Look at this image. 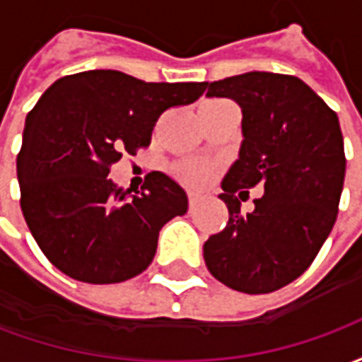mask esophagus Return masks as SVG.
<instances>
[{"label":"esophagus","mask_w":362,"mask_h":362,"mask_svg":"<svg viewBox=\"0 0 362 362\" xmlns=\"http://www.w3.org/2000/svg\"><path fill=\"white\" fill-rule=\"evenodd\" d=\"M188 202H189V209H194V207L202 202V196H197V194H189Z\"/></svg>","instance_id":"esophagus-1"}]
</instances>
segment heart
<instances>
[{"label":"heart","mask_w":362,"mask_h":362,"mask_svg":"<svg viewBox=\"0 0 362 362\" xmlns=\"http://www.w3.org/2000/svg\"><path fill=\"white\" fill-rule=\"evenodd\" d=\"M213 176V166L205 160H189L178 166V178L188 186L199 188L209 182Z\"/></svg>","instance_id":"obj_1"}]
</instances>
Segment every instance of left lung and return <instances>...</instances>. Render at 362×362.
Here are the masks:
<instances>
[{
  "label": "left lung",
  "mask_w": 362,
  "mask_h": 362,
  "mask_svg": "<svg viewBox=\"0 0 362 362\" xmlns=\"http://www.w3.org/2000/svg\"><path fill=\"white\" fill-rule=\"evenodd\" d=\"M207 96L240 106L244 139L221 182L228 223L204 244L205 266L235 291L273 293L310 267L337 219L345 180L339 119L293 75H235L207 83ZM254 185L264 196L240 214L235 194Z\"/></svg>",
  "instance_id": "8db88e82"
}]
</instances>
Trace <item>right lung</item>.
Listing matches in <instances>:
<instances>
[{
    "instance_id": "add662e5",
    "label": "right lung",
    "mask_w": 362,
    "mask_h": 362,
    "mask_svg": "<svg viewBox=\"0 0 362 362\" xmlns=\"http://www.w3.org/2000/svg\"><path fill=\"white\" fill-rule=\"evenodd\" d=\"M205 89L93 69L62 77L40 96L25 122L17 178L25 221L59 272L104 285L149 267L158 230L188 211V196L163 173L147 174L132 194L108 178L110 166L149 147L158 116Z\"/></svg>"
}]
</instances>
